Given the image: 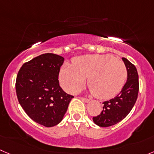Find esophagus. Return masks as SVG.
<instances>
[{"instance_id": "1", "label": "esophagus", "mask_w": 154, "mask_h": 154, "mask_svg": "<svg viewBox=\"0 0 154 154\" xmlns=\"http://www.w3.org/2000/svg\"><path fill=\"white\" fill-rule=\"evenodd\" d=\"M81 98V100H82V101L85 102V103H88L89 101H90V99H88V98H85V97H80Z\"/></svg>"}]
</instances>
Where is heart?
I'll return each instance as SVG.
<instances>
[{
    "instance_id": "obj_1",
    "label": "heart",
    "mask_w": 154,
    "mask_h": 154,
    "mask_svg": "<svg viewBox=\"0 0 154 154\" xmlns=\"http://www.w3.org/2000/svg\"><path fill=\"white\" fill-rule=\"evenodd\" d=\"M87 77L94 95L100 99H109L122 90L127 69L120 60L108 54H95L74 58L72 65L65 64L60 72L61 85L70 93L79 91Z\"/></svg>"
}]
</instances>
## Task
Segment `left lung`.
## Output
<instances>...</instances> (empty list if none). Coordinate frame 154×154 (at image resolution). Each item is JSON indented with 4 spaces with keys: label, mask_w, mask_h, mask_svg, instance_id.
Wrapping results in <instances>:
<instances>
[{
    "label": "left lung",
    "mask_w": 154,
    "mask_h": 154,
    "mask_svg": "<svg viewBox=\"0 0 154 154\" xmlns=\"http://www.w3.org/2000/svg\"><path fill=\"white\" fill-rule=\"evenodd\" d=\"M127 69V81L120 93L108 101L103 102L100 114L93 117V121L100 127H109L118 123L127 116L134 106L139 91L137 69L126 58H122Z\"/></svg>",
    "instance_id": "1"
}]
</instances>
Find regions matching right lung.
Listing matches in <instances>:
<instances>
[{
    "label": "right lung",
    "instance_id": "right-lung-1",
    "mask_svg": "<svg viewBox=\"0 0 154 154\" xmlns=\"http://www.w3.org/2000/svg\"><path fill=\"white\" fill-rule=\"evenodd\" d=\"M64 58L44 54L22 66L16 80L19 103L28 116L45 127L62 121L74 97L60 86L58 76Z\"/></svg>",
    "mask_w": 154,
    "mask_h": 154
}]
</instances>
